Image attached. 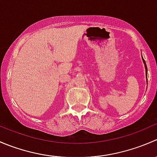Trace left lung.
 Segmentation results:
<instances>
[{"instance_id": "obj_1", "label": "left lung", "mask_w": 157, "mask_h": 157, "mask_svg": "<svg viewBox=\"0 0 157 157\" xmlns=\"http://www.w3.org/2000/svg\"><path fill=\"white\" fill-rule=\"evenodd\" d=\"M143 61H144V64H145V69H146V73H147V65H146V64H145V61H144V58H143Z\"/></svg>"}]
</instances>
